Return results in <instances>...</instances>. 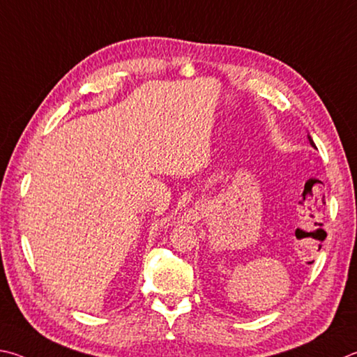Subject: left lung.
<instances>
[{"label":"left lung","mask_w":357,"mask_h":357,"mask_svg":"<svg viewBox=\"0 0 357 357\" xmlns=\"http://www.w3.org/2000/svg\"><path fill=\"white\" fill-rule=\"evenodd\" d=\"M307 137H309V142L312 144V147H315V144H314V141H312V137H310V135H307Z\"/></svg>","instance_id":"left-lung-1"}]
</instances>
